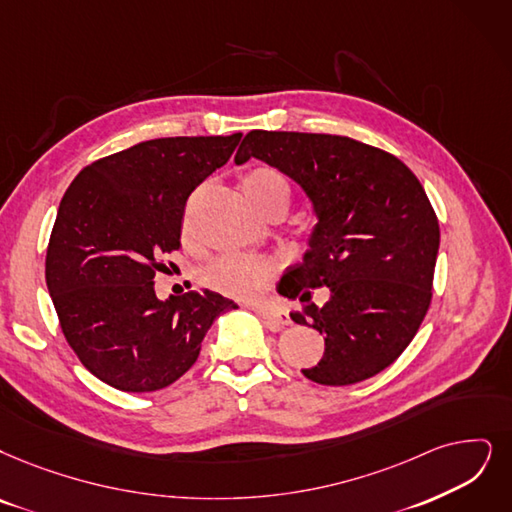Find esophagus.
I'll return each mask as SVG.
<instances>
[{"instance_id":"esophagus-1","label":"esophagus","mask_w":512,"mask_h":512,"mask_svg":"<svg viewBox=\"0 0 512 512\" xmlns=\"http://www.w3.org/2000/svg\"><path fill=\"white\" fill-rule=\"evenodd\" d=\"M254 313L260 319L267 321V325L271 327V330H279V327H285V325L292 323L288 313L277 311V309H269V306H254Z\"/></svg>"}]
</instances>
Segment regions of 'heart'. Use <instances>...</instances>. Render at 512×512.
Returning a JSON list of instances; mask_svg holds the SVG:
<instances>
[{"label": "heart", "mask_w": 512, "mask_h": 512, "mask_svg": "<svg viewBox=\"0 0 512 512\" xmlns=\"http://www.w3.org/2000/svg\"><path fill=\"white\" fill-rule=\"evenodd\" d=\"M243 191L252 201V206L269 216L273 212H285L292 201V187L273 168H256L243 178ZM189 231V220L185 222ZM279 264L273 258L250 256V254H222L201 271V281L210 290L233 298H254L264 292L275 281Z\"/></svg>", "instance_id": "heart-1"}]
</instances>
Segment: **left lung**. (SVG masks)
<instances>
[{
	"mask_svg": "<svg viewBox=\"0 0 512 512\" xmlns=\"http://www.w3.org/2000/svg\"><path fill=\"white\" fill-rule=\"evenodd\" d=\"M250 157L296 180L319 218L311 250L279 283L304 302L292 321L325 336L323 359L302 374L325 386L376 376L414 340L433 298L439 220L420 180L349 136L252 130L235 163ZM321 284L331 300L317 307Z\"/></svg>",
	"mask_w": 512,
	"mask_h": 512,
	"instance_id": "1",
	"label": "left lung"
}]
</instances>
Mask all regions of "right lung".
<instances>
[{
  "mask_svg": "<svg viewBox=\"0 0 512 512\" xmlns=\"http://www.w3.org/2000/svg\"><path fill=\"white\" fill-rule=\"evenodd\" d=\"M231 136H172L102 157L58 206L46 283L69 346L117 391L151 393L197 361L214 319L237 304L214 292L161 302L153 279L180 250L189 195L239 145Z\"/></svg>",
  "mask_w": 512,
  "mask_h": 512,
  "instance_id": "obj_1",
  "label": "right lung"
}]
</instances>
